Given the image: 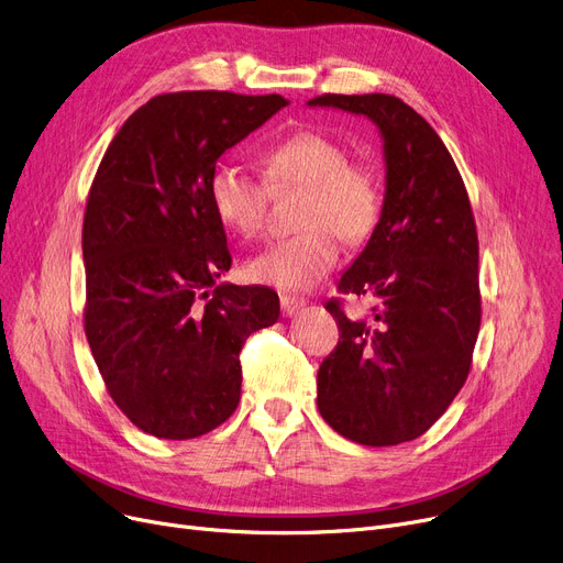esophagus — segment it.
Returning <instances> with one entry per match:
<instances>
[{
	"label": "esophagus",
	"instance_id": "1",
	"mask_svg": "<svg viewBox=\"0 0 563 563\" xmlns=\"http://www.w3.org/2000/svg\"><path fill=\"white\" fill-rule=\"evenodd\" d=\"M280 308H283L285 317H294V314H299L306 308V299L287 297V294H283V297H280Z\"/></svg>",
	"mask_w": 563,
	"mask_h": 563
}]
</instances>
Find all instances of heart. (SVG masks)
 Wrapping results in <instances>:
<instances>
[{
    "label": "heart",
    "mask_w": 563,
    "mask_h": 563,
    "mask_svg": "<svg viewBox=\"0 0 563 563\" xmlns=\"http://www.w3.org/2000/svg\"><path fill=\"white\" fill-rule=\"evenodd\" d=\"M260 164L272 189H303L299 223L306 228L251 257L246 274L276 289H310L338 262V234L356 246L378 225L380 175L369 162H351L338 139L319 132H297L278 141ZM210 200L230 230L255 236L266 219L269 189L242 166L221 164L212 173Z\"/></svg>",
    "instance_id": "b5f03b06"
}]
</instances>
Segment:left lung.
Wrapping results in <instances>:
<instances>
[{"label": "left lung", "mask_w": 563, "mask_h": 563, "mask_svg": "<svg viewBox=\"0 0 563 563\" xmlns=\"http://www.w3.org/2000/svg\"><path fill=\"white\" fill-rule=\"evenodd\" d=\"M308 107L365 115L386 162L383 212L338 289L378 301L349 319L319 365L317 408L340 435L369 448L422 435L454 401L479 335V242L461 173L433 128L395 96H319Z\"/></svg>", "instance_id": "left-lung-1"}]
</instances>
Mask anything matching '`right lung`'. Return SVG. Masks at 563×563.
Returning <instances> with one entry per match:
<instances>
[{
    "instance_id": "1",
    "label": "right lung",
    "mask_w": 563,
    "mask_h": 563,
    "mask_svg": "<svg viewBox=\"0 0 563 563\" xmlns=\"http://www.w3.org/2000/svg\"><path fill=\"white\" fill-rule=\"evenodd\" d=\"M283 96H157L118 130L88 194L84 327L115 406L141 431L189 440L240 404V351L278 321V294L230 269L210 200L219 157L287 107Z\"/></svg>"
}]
</instances>
